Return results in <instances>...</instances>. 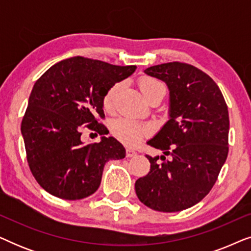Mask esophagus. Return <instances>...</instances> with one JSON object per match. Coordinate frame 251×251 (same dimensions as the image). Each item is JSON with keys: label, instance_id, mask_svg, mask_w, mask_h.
Listing matches in <instances>:
<instances>
[{"label": "esophagus", "instance_id": "obj_1", "mask_svg": "<svg viewBox=\"0 0 251 251\" xmlns=\"http://www.w3.org/2000/svg\"><path fill=\"white\" fill-rule=\"evenodd\" d=\"M126 157H132V156H136L137 155V153L133 150H131V149H126Z\"/></svg>", "mask_w": 251, "mask_h": 251}]
</instances>
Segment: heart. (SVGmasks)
<instances>
[{
    "label": "heart",
    "instance_id": "obj_1",
    "mask_svg": "<svg viewBox=\"0 0 251 251\" xmlns=\"http://www.w3.org/2000/svg\"><path fill=\"white\" fill-rule=\"evenodd\" d=\"M121 88V84H114L109 90L106 92L104 97V107L109 111L113 108L114 105V99L118 95V92ZM140 91L143 95L147 97V96L152 94L153 91L157 90V89H164L163 84L157 80H154L152 77H144L143 80L139 82ZM151 131V126L144 125L136 120L131 119H119L113 122L112 125V132L116 138L121 140L126 145H135L137 142L142 138L143 136L147 135Z\"/></svg>",
    "mask_w": 251,
    "mask_h": 251
}]
</instances>
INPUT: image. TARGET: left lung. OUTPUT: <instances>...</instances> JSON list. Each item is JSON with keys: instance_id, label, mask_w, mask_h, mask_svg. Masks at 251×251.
<instances>
[{"instance_id": "left-lung-1", "label": "left lung", "mask_w": 251, "mask_h": 251, "mask_svg": "<svg viewBox=\"0 0 251 251\" xmlns=\"http://www.w3.org/2000/svg\"><path fill=\"white\" fill-rule=\"evenodd\" d=\"M169 89V120L147 144L163 151L146 155L150 173L137 179L136 194L156 211L193 207L214 186L228 153V109L212 78L192 65L167 63L144 71ZM164 155H170L166 160Z\"/></svg>"}]
</instances>
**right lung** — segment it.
Listing matches in <instances>:
<instances>
[{
	"label": "right lung",
	"mask_w": 251,
	"mask_h": 251,
	"mask_svg": "<svg viewBox=\"0 0 251 251\" xmlns=\"http://www.w3.org/2000/svg\"><path fill=\"white\" fill-rule=\"evenodd\" d=\"M136 66H116L83 57H71L51 66L35 82L22 122L27 162L37 183L64 200L94 194L105 163L126 156L114 137H105L104 97ZM102 134L100 143L84 146L81 125Z\"/></svg>",
	"instance_id": "right-lung-1"
}]
</instances>
